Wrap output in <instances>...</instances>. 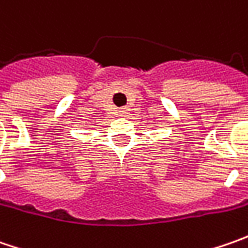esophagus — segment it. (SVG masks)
<instances>
[{
    "instance_id": "obj_1",
    "label": "esophagus",
    "mask_w": 248,
    "mask_h": 248,
    "mask_svg": "<svg viewBox=\"0 0 248 248\" xmlns=\"http://www.w3.org/2000/svg\"><path fill=\"white\" fill-rule=\"evenodd\" d=\"M125 113H128V108H123V109H120V114H121V116H124Z\"/></svg>"
}]
</instances>
